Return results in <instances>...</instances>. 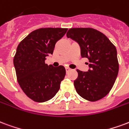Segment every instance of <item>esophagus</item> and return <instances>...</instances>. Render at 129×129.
Wrapping results in <instances>:
<instances>
[{
	"instance_id": "34e87169",
	"label": "esophagus",
	"mask_w": 129,
	"mask_h": 129,
	"mask_svg": "<svg viewBox=\"0 0 129 129\" xmlns=\"http://www.w3.org/2000/svg\"><path fill=\"white\" fill-rule=\"evenodd\" d=\"M70 68H68V67H66V72H68L70 71Z\"/></svg>"
}]
</instances>
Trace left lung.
Segmentation results:
<instances>
[{
  "label": "left lung",
  "mask_w": 129,
  "mask_h": 129,
  "mask_svg": "<svg viewBox=\"0 0 129 129\" xmlns=\"http://www.w3.org/2000/svg\"><path fill=\"white\" fill-rule=\"evenodd\" d=\"M66 36L79 44L81 57L89 61L87 72L77 70L76 91L87 101L101 100L109 94L118 76L116 48L106 35L92 28H70Z\"/></svg>",
  "instance_id": "1"
}]
</instances>
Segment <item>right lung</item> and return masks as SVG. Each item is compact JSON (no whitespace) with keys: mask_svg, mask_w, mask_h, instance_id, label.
Listing matches in <instances>:
<instances>
[{"mask_svg":"<svg viewBox=\"0 0 129 129\" xmlns=\"http://www.w3.org/2000/svg\"><path fill=\"white\" fill-rule=\"evenodd\" d=\"M68 28H41L32 31L17 47L14 65L19 85L24 94L35 102L52 99L66 75L63 66L53 67L45 63L46 57L52 55L55 44Z\"/></svg>","mask_w":129,"mask_h":129,"instance_id":"obj_1","label":"right lung"}]
</instances>
